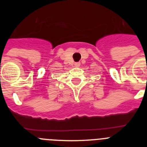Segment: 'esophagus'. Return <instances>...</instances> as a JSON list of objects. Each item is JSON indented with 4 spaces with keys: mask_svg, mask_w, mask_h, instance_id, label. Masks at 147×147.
<instances>
[{
    "mask_svg": "<svg viewBox=\"0 0 147 147\" xmlns=\"http://www.w3.org/2000/svg\"><path fill=\"white\" fill-rule=\"evenodd\" d=\"M75 65L76 66H80V62H76V63H75Z\"/></svg>",
    "mask_w": 147,
    "mask_h": 147,
    "instance_id": "esophagus-1",
    "label": "esophagus"
}]
</instances>
